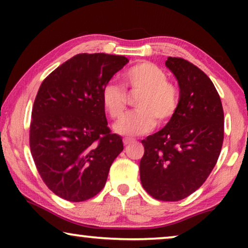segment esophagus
Here are the masks:
<instances>
[{"instance_id": "1", "label": "esophagus", "mask_w": 248, "mask_h": 248, "mask_svg": "<svg viewBox=\"0 0 248 248\" xmlns=\"http://www.w3.org/2000/svg\"><path fill=\"white\" fill-rule=\"evenodd\" d=\"M133 142H134L133 139H130V138H124V139H123V143H124V145H128V144L133 143Z\"/></svg>"}]
</instances>
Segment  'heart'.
I'll return each mask as SVG.
<instances>
[{
	"instance_id": "heart-1",
	"label": "heart",
	"mask_w": 248,
	"mask_h": 248,
	"mask_svg": "<svg viewBox=\"0 0 248 248\" xmlns=\"http://www.w3.org/2000/svg\"><path fill=\"white\" fill-rule=\"evenodd\" d=\"M124 86L141 94L135 100L137 110L127 113L114 125L116 133L139 135L154 128L155 120L166 123L174 116L179 104V91L174 83L167 81V74L154 63L135 64L122 76ZM101 103L111 118L124 113L126 98L122 88L108 82L101 91Z\"/></svg>"
}]
</instances>
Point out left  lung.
I'll list each match as a JSON object with an SVG mask.
<instances>
[{"instance_id":"8db88e82","label":"left lung","mask_w":248,"mask_h":248,"mask_svg":"<svg viewBox=\"0 0 248 248\" xmlns=\"http://www.w3.org/2000/svg\"><path fill=\"white\" fill-rule=\"evenodd\" d=\"M166 66L179 86L177 110L166 126L142 140L140 179L152 198L175 202L195 192L218 160L223 142V109L206 74L179 57Z\"/></svg>"}]
</instances>
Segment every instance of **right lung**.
Returning a JSON list of instances; mask_svg holds the SVG:
<instances>
[{
	"label": "right lung",
	"mask_w": 248,
	"mask_h": 248,
	"mask_svg": "<svg viewBox=\"0 0 248 248\" xmlns=\"http://www.w3.org/2000/svg\"><path fill=\"white\" fill-rule=\"evenodd\" d=\"M128 60L78 54L53 71L33 103L29 143L40 177L70 202L97 195L123 141L107 126L101 91Z\"/></svg>",
	"instance_id": "obj_1"
}]
</instances>
